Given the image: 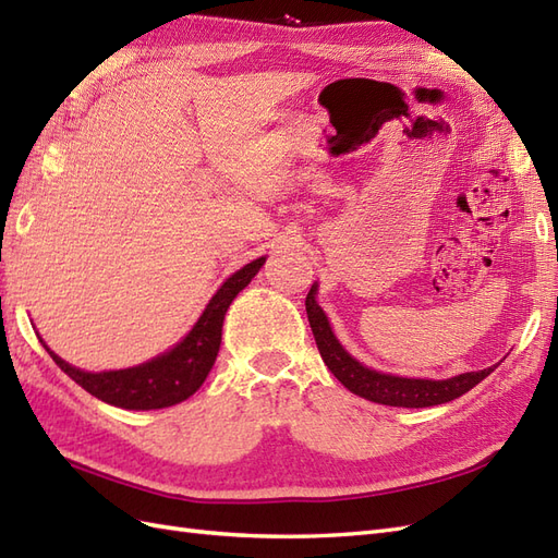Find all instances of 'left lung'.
Masks as SVG:
<instances>
[{
	"label": "left lung",
	"instance_id": "1",
	"mask_svg": "<svg viewBox=\"0 0 558 558\" xmlns=\"http://www.w3.org/2000/svg\"><path fill=\"white\" fill-rule=\"evenodd\" d=\"M305 307H307V318H310L320 359H324L330 373L340 379L351 393H356L365 400L391 404V408H433V404H442L468 393L472 386H477L484 377H488L496 369L494 365V367L480 369V373H463L451 379H437V381L384 375V373H377V369H369L363 363H359L351 353L344 351L340 342H337V337L328 324V316L316 302V283L307 293Z\"/></svg>",
	"mask_w": 558,
	"mask_h": 558
}]
</instances>
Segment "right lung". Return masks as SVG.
Returning a JSON list of instances; mask_svg holds the SVG:
<instances>
[{"mask_svg":"<svg viewBox=\"0 0 558 558\" xmlns=\"http://www.w3.org/2000/svg\"><path fill=\"white\" fill-rule=\"evenodd\" d=\"M265 258L238 269L232 277L223 281L221 289L209 300L207 310L202 312L193 330L183 340L162 356L142 363L128 369H109V373H86V369L72 367L50 351L44 340L41 344L58 363L64 375H70L81 388H86L97 400L116 404L123 410H162L172 408L177 402L191 398L202 381L207 379L209 369L218 356L221 347L223 318L230 302L238 298L248 281L258 275Z\"/></svg>","mask_w":558,"mask_h":558,"instance_id":"1","label":"right lung"}]
</instances>
